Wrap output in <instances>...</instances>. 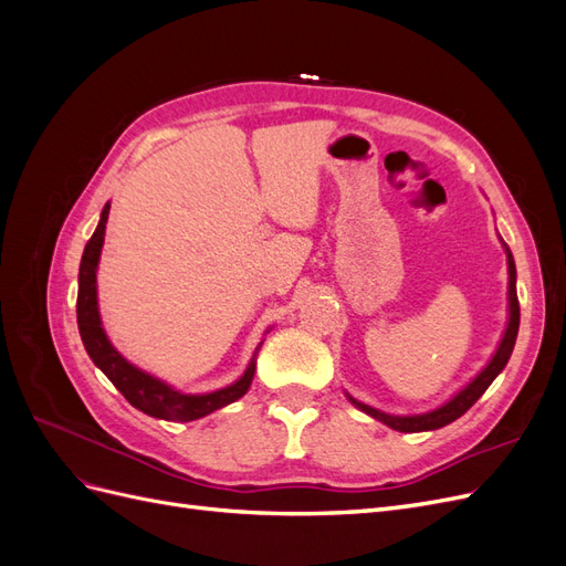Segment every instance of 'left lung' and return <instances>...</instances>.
I'll return each instance as SVG.
<instances>
[{
    "label": "left lung",
    "mask_w": 566,
    "mask_h": 566,
    "mask_svg": "<svg viewBox=\"0 0 566 566\" xmlns=\"http://www.w3.org/2000/svg\"><path fill=\"white\" fill-rule=\"evenodd\" d=\"M503 248H505V254H507V276H510V281H507V312L510 314H507V325H505V333L501 337V345H499V349H495V354L491 356V361L484 366V370L479 373L472 382H468L465 387H462L451 401H447V403L434 408V410H427V413H420V416H389V413H382V410H378V408L356 401L354 397H349V394H347V399L358 410H364V413H368L375 420L385 422L387 427H391V430H397V432H430V430H439V427L458 420L462 413H468V410L474 406V401L482 397V394L489 389V385L495 378H499V373L505 368L512 349H515V339H517V331H520L517 269H515V260H512L510 248L505 243H503Z\"/></svg>",
    "instance_id": "left-lung-1"
}]
</instances>
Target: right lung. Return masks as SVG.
Instances as JSON below:
<instances>
[{
  "label": "right lung",
  "instance_id": "obj_1",
  "mask_svg": "<svg viewBox=\"0 0 566 566\" xmlns=\"http://www.w3.org/2000/svg\"><path fill=\"white\" fill-rule=\"evenodd\" d=\"M108 212H111V202H106V208H104V212H101V219H98V227H96L94 235L90 238L87 248H84L82 262H80V279H77V283H80V287H77V328H80V337L84 342V349H87L94 366L104 370L106 378L119 391H123V397L134 408H139L142 413H146L150 418L188 422V420H198V418L210 416V413H214V410L241 399L252 385L256 352H260L262 342H260V347H256L252 361L248 364L241 378H238L229 387H221V389L208 391V394H184V391L175 389L172 385L153 378V375H148L146 370L136 368L111 345L104 325H101L98 300H96V269H98L101 248H104Z\"/></svg>",
  "mask_w": 566,
  "mask_h": 566
}]
</instances>
